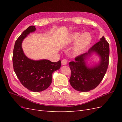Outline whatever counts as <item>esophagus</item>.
Returning <instances> with one entry per match:
<instances>
[{
  "label": "esophagus",
  "instance_id": "34e87169",
  "mask_svg": "<svg viewBox=\"0 0 122 122\" xmlns=\"http://www.w3.org/2000/svg\"><path fill=\"white\" fill-rule=\"evenodd\" d=\"M68 63V61L67 59H64V60H62L61 61V65H63V66H65V65H66Z\"/></svg>",
  "mask_w": 122,
  "mask_h": 122
}]
</instances>
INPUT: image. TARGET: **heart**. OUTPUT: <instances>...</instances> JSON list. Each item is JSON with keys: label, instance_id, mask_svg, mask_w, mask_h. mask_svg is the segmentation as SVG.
<instances>
[{"label": "heart", "instance_id": "heart-1", "mask_svg": "<svg viewBox=\"0 0 122 122\" xmlns=\"http://www.w3.org/2000/svg\"><path fill=\"white\" fill-rule=\"evenodd\" d=\"M92 40V36L90 33L84 32L80 35V32H76L70 35L67 43L70 44L76 42L72 50V54L74 56H78L90 45Z\"/></svg>", "mask_w": 122, "mask_h": 122}]
</instances>
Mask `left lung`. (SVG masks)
Returning a JSON list of instances; mask_svg holds the SVG:
<instances>
[{
  "instance_id": "left-lung-1",
  "label": "left lung",
  "mask_w": 122,
  "mask_h": 122,
  "mask_svg": "<svg viewBox=\"0 0 122 122\" xmlns=\"http://www.w3.org/2000/svg\"><path fill=\"white\" fill-rule=\"evenodd\" d=\"M93 54L98 55V64L90 65L87 60ZM109 46L104 36L88 50L87 52L76 57L69 63L71 71L69 80L71 86L76 91L86 92L94 89L101 82L108 68Z\"/></svg>"
}]
</instances>
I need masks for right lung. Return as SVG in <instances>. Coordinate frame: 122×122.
<instances>
[{"mask_svg": "<svg viewBox=\"0 0 122 122\" xmlns=\"http://www.w3.org/2000/svg\"><path fill=\"white\" fill-rule=\"evenodd\" d=\"M36 30L35 26H30L16 41L13 62L14 71L22 84L31 91L39 92L50 86L52 82V73L60 69L61 61L53 62L45 59L36 61L26 56L22 44L27 35Z\"/></svg>", "mask_w": 122, "mask_h": 122, "instance_id": "add662e5", "label": "right lung"}]
</instances>
